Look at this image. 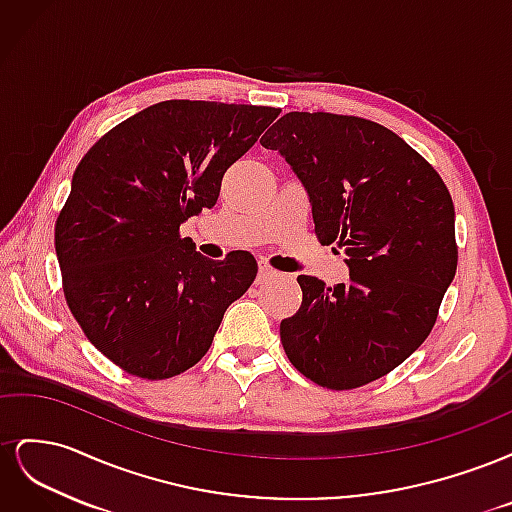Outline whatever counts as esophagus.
I'll list each match as a JSON object with an SVG mask.
<instances>
[{
    "label": "esophagus",
    "mask_w": 512,
    "mask_h": 512,
    "mask_svg": "<svg viewBox=\"0 0 512 512\" xmlns=\"http://www.w3.org/2000/svg\"><path fill=\"white\" fill-rule=\"evenodd\" d=\"M273 277H277V271L269 265V262L265 258L258 260V284H265L269 280H273Z\"/></svg>",
    "instance_id": "obj_1"
}]
</instances>
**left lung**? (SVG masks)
I'll list each match as a JSON object with an SVG mask.
<instances>
[{
  "instance_id": "obj_1",
  "label": "left lung",
  "mask_w": 512,
  "mask_h": 512,
  "mask_svg": "<svg viewBox=\"0 0 512 512\" xmlns=\"http://www.w3.org/2000/svg\"><path fill=\"white\" fill-rule=\"evenodd\" d=\"M312 205L316 237L346 254L350 282L299 275L282 346L305 378L348 391L421 346L457 271L455 207L433 166L389 128L333 113H286L260 138Z\"/></svg>"
}]
</instances>
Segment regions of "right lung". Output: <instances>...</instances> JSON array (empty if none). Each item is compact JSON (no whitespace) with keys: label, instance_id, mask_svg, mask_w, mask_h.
<instances>
[{"label":"right lung","instance_id":"right-lung-1","mask_svg":"<svg viewBox=\"0 0 512 512\" xmlns=\"http://www.w3.org/2000/svg\"><path fill=\"white\" fill-rule=\"evenodd\" d=\"M280 108L166 100L91 147L55 224L72 316L106 359L147 380L207 354L224 312L252 286L250 252L211 260L179 226L218 203L222 177Z\"/></svg>","mask_w":512,"mask_h":512}]
</instances>
